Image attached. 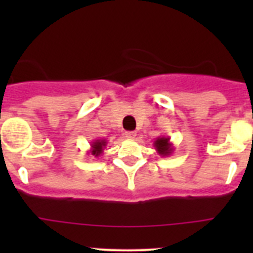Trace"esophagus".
I'll use <instances>...</instances> for the list:
<instances>
[{"label":"esophagus","instance_id":"esophagus-1","mask_svg":"<svg viewBox=\"0 0 253 253\" xmlns=\"http://www.w3.org/2000/svg\"><path fill=\"white\" fill-rule=\"evenodd\" d=\"M135 135H137V133H135V131H125V137L128 138V139H134V138H135Z\"/></svg>","mask_w":253,"mask_h":253}]
</instances>
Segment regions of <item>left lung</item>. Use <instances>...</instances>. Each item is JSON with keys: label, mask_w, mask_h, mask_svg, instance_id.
I'll use <instances>...</instances> for the list:
<instances>
[{"label": "left lung", "mask_w": 253, "mask_h": 253, "mask_svg": "<svg viewBox=\"0 0 253 253\" xmlns=\"http://www.w3.org/2000/svg\"><path fill=\"white\" fill-rule=\"evenodd\" d=\"M154 149L157 151V153L162 157H169L173 152V144L169 140V137H158L157 139L153 142Z\"/></svg>", "instance_id": "obj_1"}]
</instances>
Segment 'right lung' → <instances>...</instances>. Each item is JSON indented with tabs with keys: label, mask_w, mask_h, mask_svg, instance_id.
<instances>
[{
	"label": "right lung",
	"mask_w": 253,
	"mask_h": 253,
	"mask_svg": "<svg viewBox=\"0 0 253 253\" xmlns=\"http://www.w3.org/2000/svg\"><path fill=\"white\" fill-rule=\"evenodd\" d=\"M106 139H93L92 142H91V148L90 151H88V154H91V156H93V157H99V156H101L102 152H104V149L106 148Z\"/></svg>",
	"instance_id": "1"
}]
</instances>
